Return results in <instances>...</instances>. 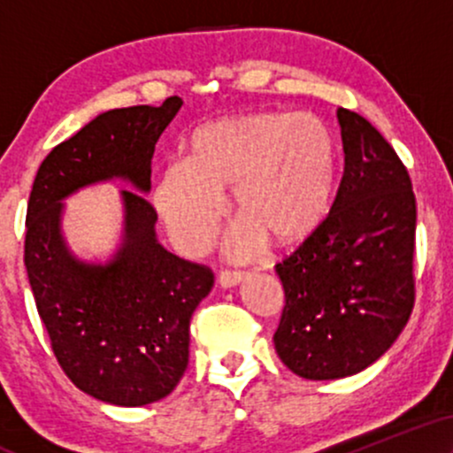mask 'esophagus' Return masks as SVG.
<instances>
[{"mask_svg":"<svg viewBox=\"0 0 453 453\" xmlns=\"http://www.w3.org/2000/svg\"><path fill=\"white\" fill-rule=\"evenodd\" d=\"M244 277L247 274L244 273H236V270H221L219 273V285L221 288H236V285H241Z\"/></svg>","mask_w":453,"mask_h":453,"instance_id":"34e87169","label":"esophagus"}]
</instances>
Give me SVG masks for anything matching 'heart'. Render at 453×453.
<instances>
[{"label": "heart", "instance_id": "b5f03b06", "mask_svg": "<svg viewBox=\"0 0 453 453\" xmlns=\"http://www.w3.org/2000/svg\"><path fill=\"white\" fill-rule=\"evenodd\" d=\"M189 161L159 176L153 204L185 256L209 247L223 217V191L244 221L230 238L234 257H247L268 236L292 244L326 219L336 180L330 127L311 112H249L206 123L191 134Z\"/></svg>", "mask_w": 453, "mask_h": 453}]
</instances>
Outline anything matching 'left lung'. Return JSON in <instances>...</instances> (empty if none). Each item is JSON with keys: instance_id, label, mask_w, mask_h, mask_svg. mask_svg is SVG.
<instances>
[{"instance_id": "left-lung-1", "label": "left lung", "mask_w": 453, "mask_h": 453, "mask_svg": "<svg viewBox=\"0 0 453 453\" xmlns=\"http://www.w3.org/2000/svg\"><path fill=\"white\" fill-rule=\"evenodd\" d=\"M345 170L321 226L283 262L274 349L311 381L356 375L386 353L415 300L418 206L396 150L357 112L339 108Z\"/></svg>"}]
</instances>
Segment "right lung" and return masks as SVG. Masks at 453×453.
<instances>
[{"label":"right lung","mask_w":453,"mask_h":453,"mask_svg":"<svg viewBox=\"0 0 453 453\" xmlns=\"http://www.w3.org/2000/svg\"><path fill=\"white\" fill-rule=\"evenodd\" d=\"M183 106L114 108L46 155L27 204L25 268L57 362L78 389L117 407L168 396L189 362V319L212 288L211 268L165 251L155 234L150 159ZM123 180L124 232L106 263H85L60 230L63 200Z\"/></svg>","instance_id":"obj_1"}]
</instances>
